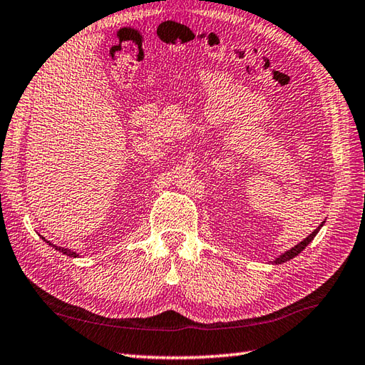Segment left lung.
<instances>
[{"mask_svg":"<svg viewBox=\"0 0 365 365\" xmlns=\"http://www.w3.org/2000/svg\"><path fill=\"white\" fill-rule=\"evenodd\" d=\"M321 227H322V224H321V225L318 227V229H316L314 232H312L310 235H308V237L304 240V242H300L299 245H295L294 247H291L289 251H286L284 254H281L279 257L274 259V262H273V264H283V262H286V260H289V259H292V257H295V256H299V254H300L302 251H304L305 247H307L308 245H310V243L313 242V238L316 237V233L319 232Z\"/></svg>","mask_w":365,"mask_h":365,"instance_id":"1","label":"left lung"}]
</instances>
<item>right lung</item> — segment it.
Returning <instances> with one entry per match:
<instances>
[{
  "mask_svg": "<svg viewBox=\"0 0 365 365\" xmlns=\"http://www.w3.org/2000/svg\"><path fill=\"white\" fill-rule=\"evenodd\" d=\"M47 243H49V242H47ZM49 245H51V243H49ZM53 247H55V250H57V251L66 254V256H70V257H78V254H76L74 251L66 250V247H60V246H53Z\"/></svg>",
  "mask_w": 365,
  "mask_h": 365,
  "instance_id": "add662e5",
  "label": "right lung"
}]
</instances>
